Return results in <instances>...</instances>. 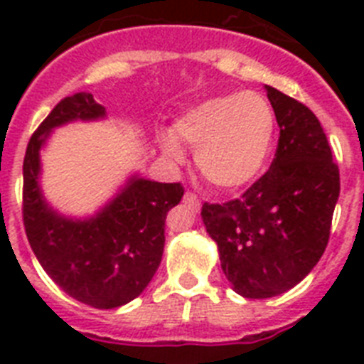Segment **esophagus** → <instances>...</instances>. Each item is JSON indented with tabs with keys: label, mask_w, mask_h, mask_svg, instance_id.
<instances>
[{
	"label": "esophagus",
	"mask_w": 364,
	"mask_h": 364,
	"mask_svg": "<svg viewBox=\"0 0 364 364\" xmlns=\"http://www.w3.org/2000/svg\"><path fill=\"white\" fill-rule=\"evenodd\" d=\"M183 202H185L188 208H193V210H196V211L200 210V200L194 193H185V196H183Z\"/></svg>",
	"instance_id": "esophagus-1"
}]
</instances>
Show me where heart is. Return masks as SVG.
Instances as JSON below:
<instances>
[{
  "label": "heart",
  "instance_id": "obj_1",
  "mask_svg": "<svg viewBox=\"0 0 364 364\" xmlns=\"http://www.w3.org/2000/svg\"><path fill=\"white\" fill-rule=\"evenodd\" d=\"M276 130V111L262 94L232 92L188 109L162 145L176 160L183 156L179 141L196 147L194 162L200 173L221 191H238L266 170Z\"/></svg>",
  "mask_w": 364,
  "mask_h": 364
}]
</instances>
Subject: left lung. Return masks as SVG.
<instances>
[{"label":"left lung","instance_id":"obj_1","mask_svg":"<svg viewBox=\"0 0 364 364\" xmlns=\"http://www.w3.org/2000/svg\"><path fill=\"white\" fill-rule=\"evenodd\" d=\"M279 139L270 170L240 198L202 205L225 276L245 299H270L300 283L325 253L340 171L321 122L304 104L266 87Z\"/></svg>","mask_w":364,"mask_h":364}]
</instances>
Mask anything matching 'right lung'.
Instances as JSON below:
<instances>
[{
  "instance_id": "right-lung-1",
  "label": "right lung",
  "mask_w": 364,
  "mask_h": 364,
  "mask_svg": "<svg viewBox=\"0 0 364 364\" xmlns=\"http://www.w3.org/2000/svg\"><path fill=\"white\" fill-rule=\"evenodd\" d=\"M105 117L92 94L60 100L30 137L24 156L22 219L39 264L82 304L111 310L143 293L164 251L168 211L181 202V183L132 177L104 210L85 221L58 215L39 188V151L50 130L65 122Z\"/></svg>"
}]
</instances>
